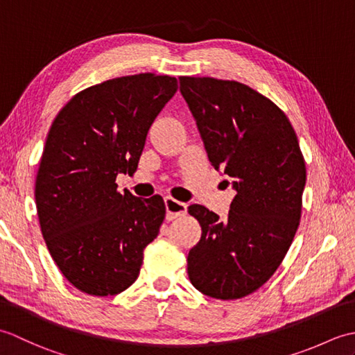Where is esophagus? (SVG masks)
Masks as SVG:
<instances>
[{
	"label": "esophagus",
	"mask_w": 355,
	"mask_h": 355,
	"mask_svg": "<svg viewBox=\"0 0 355 355\" xmlns=\"http://www.w3.org/2000/svg\"><path fill=\"white\" fill-rule=\"evenodd\" d=\"M164 206H166V220L172 221L178 216H183L187 212V205L186 202H180L171 197L164 198Z\"/></svg>",
	"instance_id": "1"
}]
</instances>
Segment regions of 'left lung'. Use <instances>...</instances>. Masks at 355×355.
Segmentation results:
<instances>
[{
    "instance_id": "1",
    "label": "left lung",
    "mask_w": 355,
    "mask_h": 355,
    "mask_svg": "<svg viewBox=\"0 0 355 355\" xmlns=\"http://www.w3.org/2000/svg\"><path fill=\"white\" fill-rule=\"evenodd\" d=\"M180 92L210 164L236 192L224 221L205 206H189L202 233L187 256V275L209 297L241 299L273 276L296 235L306 182L304 155L288 117L253 88L183 76Z\"/></svg>"
}]
</instances>
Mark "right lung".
I'll use <instances>...</instances> for the list:
<instances>
[{
    "label": "right lung",
    "instance_id": "obj_1",
    "mask_svg": "<svg viewBox=\"0 0 355 355\" xmlns=\"http://www.w3.org/2000/svg\"><path fill=\"white\" fill-rule=\"evenodd\" d=\"M177 88L175 78L153 73L111 79L78 93L53 120L36 175L37 218L53 261L80 291L114 296L139 277L164 201L120 193L116 177L137 169Z\"/></svg>",
    "mask_w": 355,
    "mask_h": 355
}]
</instances>
